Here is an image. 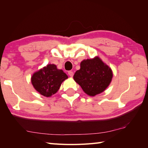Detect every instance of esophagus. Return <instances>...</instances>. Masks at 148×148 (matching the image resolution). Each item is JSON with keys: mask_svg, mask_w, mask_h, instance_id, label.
Segmentation results:
<instances>
[{"mask_svg": "<svg viewBox=\"0 0 148 148\" xmlns=\"http://www.w3.org/2000/svg\"><path fill=\"white\" fill-rule=\"evenodd\" d=\"M68 74H69V76H70L71 77H72L74 76V72H72V71H69L68 72Z\"/></svg>", "mask_w": 148, "mask_h": 148, "instance_id": "obj_1", "label": "esophagus"}]
</instances>
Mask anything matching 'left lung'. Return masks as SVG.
<instances>
[{
	"instance_id": "left-lung-1",
	"label": "left lung",
	"mask_w": 148,
	"mask_h": 148,
	"mask_svg": "<svg viewBox=\"0 0 148 148\" xmlns=\"http://www.w3.org/2000/svg\"><path fill=\"white\" fill-rule=\"evenodd\" d=\"M74 75V79L87 95L95 96L103 92L112 77L111 69L98 57L84 60Z\"/></svg>"
}]
</instances>
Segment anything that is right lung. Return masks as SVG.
Returning <instances> with one entry per match:
<instances>
[{
	"instance_id": "1",
	"label": "right lung",
	"mask_w": 148,
	"mask_h": 148,
	"mask_svg": "<svg viewBox=\"0 0 148 148\" xmlns=\"http://www.w3.org/2000/svg\"><path fill=\"white\" fill-rule=\"evenodd\" d=\"M68 78L62 70L54 64H49L33 74L32 83L37 92L42 95L51 97L57 92L62 83Z\"/></svg>"
}]
</instances>
